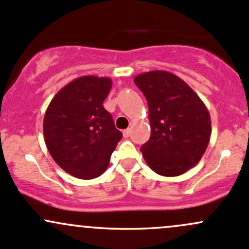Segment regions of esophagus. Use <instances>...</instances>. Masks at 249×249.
Segmentation results:
<instances>
[{"label":"esophagus","mask_w":249,"mask_h":249,"mask_svg":"<svg viewBox=\"0 0 249 249\" xmlns=\"http://www.w3.org/2000/svg\"><path fill=\"white\" fill-rule=\"evenodd\" d=\"M130 135V128H127V129L124 130V138H129Z\"/></svg>","instance_id":"34e87169"}]
</instances>
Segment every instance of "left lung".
Instances as JSON below:
<instances>
[{
    "label": "left lung",
    "mask_w": 249,
    "mask_h": 249,
    "mask_svg": "<svg viewBox=\"0 0 249 249\" xmlns=\"http://www.w3.org/2000/svg\"><path fill=\"white\" fill-rule=\"evenodd\" d=\"M134 83L145 95L151 124V138L140 148L143 159L160 176L183 175L199 161L209 145L211 120L207 107L171 72H145Z\"/></svg>",
    "instance_id": "left-lung-1"
}]
</instances>
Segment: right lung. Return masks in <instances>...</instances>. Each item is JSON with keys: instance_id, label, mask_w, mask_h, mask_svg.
I'll use <instances>...</instances> for the list:
<instances>
[{"instance_id": "add662e5", "label": "right lung", "mask_w": 249, "mask_h": 249, "mask_svg": "<svg viewBox=\"0 0 249 249\" xmlns=\"http://www.w3.org/2000/svg\"><path fill=\"white\" fill-rule=\"evenodd\" d=\"M108 77L83 76L60 89L47 107L44 138L53 160L79 179L101 176L122 133L103 107L111 89Z\"/></svg>"}]
</instances>
